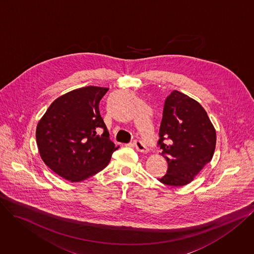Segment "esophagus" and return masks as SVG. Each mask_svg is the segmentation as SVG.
<instances>
[{
  "label": "esophagus",
  "instance_id": "34e87169",
  "mask_svg": "<svg viewBox=\"0 0 254 254\" xmlns=\"http://www.w3.org/2000/svg\"><path fill=\"white\" fill-rule=\"evenodd\" d=\"M133 144H134V147H135L138 151H140V152H146V151H147V147H146L145 143L142 141V140L136 139V140H134Z\"/></svg>",
  "mask_w": 254,
  "mask_h": 254
}]
</instances>
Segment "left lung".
I'll list each match as a JSON object with an SVG mask.
<instances>
[{"label": "left lung", "instance_id": "1", "mask_svg": "<svg viewBox=\"0 0 254 254\" xmlns=\"http://www.w3.org/2000/svg\"><path fill=\"white\" fill-rule=\"evenodd\" d=\"M158 136L167 171L157 180L167 186L190 184L211 161L216 147V131L205 109L179 91L164 101Z\"/></svg>", "mask_w": 254, "mask_h": 254}]
</instances>
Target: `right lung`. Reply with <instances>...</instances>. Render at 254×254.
Wrapping results in <instances>:
<instances>
[{"label": "right lung", "mask_w": 254, "mask_h": 254, "mask_svg": "<svg viewBox=\"0 0 254 254\" xmlns=\"http://www.w3.org/2000/svg\"><path fill=\"white\" fill-rule=\"evenodd\" d=\"M108 90L90 86L71 91L56 99L37 125L42 160L67 181L81 182L103 171L118 148L99 110Z\"/></svg>", "instance_id": "right-lung-1"}]
</instances>
